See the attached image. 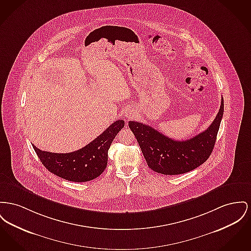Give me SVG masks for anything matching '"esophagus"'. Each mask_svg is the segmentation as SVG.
<instances>
[{
    "mask_svg": "<svg viewBox=\"0 0 251 251\" xmlns=\"http://www.w3.org/2000/svg\"><path fill=\"white\" fill-rule=\"evenodd\" d=\"M126 117H128V116H126Z\"/></svg>",
    "mask_w": 251,
    "mask_h": 251,
    "instance_id": "obj_1",
    "label": "esophagus"
}]
</instances>
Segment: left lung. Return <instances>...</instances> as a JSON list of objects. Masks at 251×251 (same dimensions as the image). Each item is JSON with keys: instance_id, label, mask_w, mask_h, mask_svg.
Listing matches in <instances>:
<instances>
[{"instance_id": "1", "label": "left lung", "mask_w": 251, "mask_h": 251, "mask_svg": "<svg viewBox=\"0 0 251 251\" xmlns=\"http://www.w3.org/2000/svg\"><path fill=\"white\" fill-rule=\"evenodd\" d=\"M223 114L224 100L222 98L219 112L209 127L183 141L174 140L140 122L129 121V127L140 146L148 166L158 174L177 176L191 172L206 162L214 148Z\"/></svg>"}]
</instances>
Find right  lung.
Returning <instances> with one entry per match:
<instances>
[{
    "label": "right lung",
    "instance_id": "1",
    "mask_svg": "<svg viewBox=\"0 0 251 251\" xmlns=\"http://www.w3.org/2000/svg\"><path fill=\"white\" fill-rule=\"evenodd\" d=\"M124 124L121 119L116 120L88 145L73 152L55 153L32 146L50 173L68 181L87 182L103 173L108 162V150Z\"/></svg>",
    "mask_w": 251,
    "mask_h": 251
}]
</instances>
